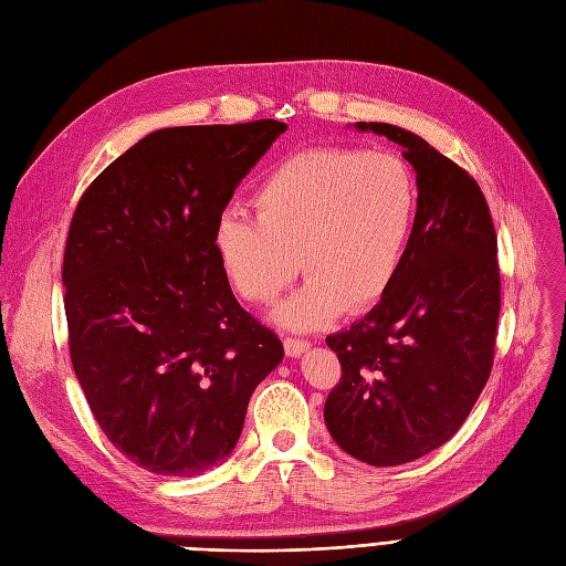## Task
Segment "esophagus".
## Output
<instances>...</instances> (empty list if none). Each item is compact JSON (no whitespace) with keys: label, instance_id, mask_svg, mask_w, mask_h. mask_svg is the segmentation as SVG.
Here are the masks:
<instances>
[{"label":"esophagus","instance_id":"esophagus-1","mask_svg":"<svg viewBox=\"0 0 566 566\" xmlns=\"http://www.w3.org/2000/svg\"><path fill=\"white\" fill-rule=\"evenodd\" d=\"M283 347L287 356H302L306 349L312 347L310 339H302V337H285L283 339Z\"/></svg>","mask_w":566,"mask_h":566}]
</instances>
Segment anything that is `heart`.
<instances>
[{"mask_svg":"<svg viewBox=\"0 0 566 566\" xmlns=\"http://www.w3.org/2000/svg\"><path fill=\"white\" fill-rule=\"evenodd\" d=\"M418 179L391 153L354 146L304 148L256 186L254 219L227 210L212 243L233 293L266 304L297 276H312L276 310L287 328H316L342 310L382 302L413 241Z\"/></svg>","mask_w":566,"mask_h":566,"instance_id":"1","label":"heart"}]
</instances>
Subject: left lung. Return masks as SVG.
<instances>
[{
  "label": "left lung",
  "instance_id": "obj_1",
  "mask_svg": "<svg viewBox=\"0 0 566 566\" xmlns=\"http://www.w3.org/2000/svg\"><path fill=\"white\" fill-rule=\"evenodd\" d=\"M356 127L403 148L420 200L413 241L385 300L349 331L325 337L342 378L323 418L342 451L389 468L447 443L489 380L501 314L499 235L468 169L401 127Z\"/></svg>",
  "mask_w": 566,
  "mask_h": 566
}]
</instances>
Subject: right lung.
Here are the masks:
<instances>
[{
	"label": "right lung",
	"mask_w": 566,
	"mask_h": 566,
	"mask_svg": "<svg viewBox=\"0 0 566 566\" xmlns=\"http://www.w3.org/2000/svg\"><path fill=\"white\" fill-rule=\"evenodd\" d=\"M279 119L150 132L82 193L63 254L71 361L134 465L191 476L224 460L283 342L231 293L212 233Z\"/></svg>",
	"instance_id": "1"
}]
</instances>
